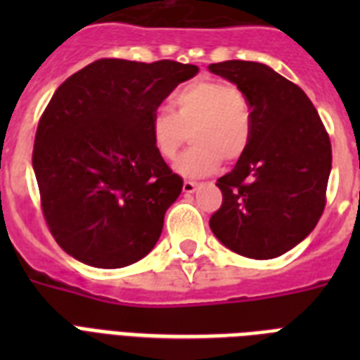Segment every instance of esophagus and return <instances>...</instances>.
I'll list each match as a JSON object with an SVG mask.
<instances>
[{
    "instance_id": "obj_1",
    "label": "esophagus",
    "mask_w": 360,
    "mask_h": 360,
    "mask_svg": "<svg viewBox=\"0 0 360 360\" xmlns=\"http://www.w3.org/2000/svg\"><path fill=\"white\" fill-rule=\"evenodd\" d=\"M198 183L196 181H185V183H183V192H186V194H192V192L196 191L198 188Z\"/></svg>"
}]
</instances>
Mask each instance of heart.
Listing matches in <instances>:
<instances>
[{
	"instance_id": "1",
	"label": "heart",
	"mask_w": 360,
	"mask_h": 360,
	"mask_svg": "<svg viewBox=\"0 0 360 360\" xmlns=\"http://www.w3.org/2000/svg\"><path fill=\"white\" fill-rule=\"evenodd\" d=\"M174 115L157 110L149 121L155 151L166 160L179 153L191 134L192 147L177 158L181 175L202 177L220 162H236L252 132V110L246 93L236 84L194 80L172 98Z\"/></svg>"
}]
</instances>
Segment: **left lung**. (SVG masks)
Returning a JSON list of instances; mask_svg holds the SVG:
<instances>
[{"mask_svg": "<svg viewBox=\"0 0 360 360\" xmlns=\"http://www.w3.org/2000/svg\"><path fill=\"white\" fill-rule=\"evenodd\" d=\"M209 70L239 86L252 110L250 141L217 186L222 205L209 226L230 250L278 257L316 228L327 203L330 140L312 101L271 67L224 61Z\"/></svg>", "mask_w": 360, "mask_h": 360, "instance_id": "obj_1", "label": "left lung"}]
</instances>
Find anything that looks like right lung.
Here are the masks:
<instances>
[{
  "instance_id": "right-lung-1",
  "label": "right lung",
  "mask_w": 360,
  "mask_h": 360,
  "mask_svg": "<svg viewBox=\"0 0 360 360\" xmlns=\"http://www.w3.org/2000/svg\"><path fill=\"white\" fill-rule=\"evenodd\" d=\"M198 70L104 58L56 89L37 127L33 169L48 230L69 256L120 269L157 245L183 179L155 151L149 121Z\"/></svg>"
}]
</instances>
